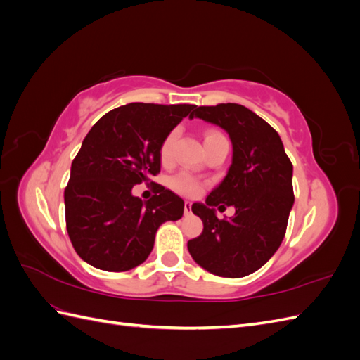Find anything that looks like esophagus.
Listing matches in <instances>:
<instances>
[{
  "mask_svg": "<svg viewBox=\"0 0 360 360\" xmlns=\"http://www.w3.org/2000/svg\"><path fill=\"white\" fill-rule=\"evenodd\" d=\"M192 212V202L191 201H184V213L189 214Z\"/></svg>",
  "mask_w": 360,
  "mask_h": 360,
  "instance_id": "34e87169",
  "label": "esophagus"
}]
</instances>
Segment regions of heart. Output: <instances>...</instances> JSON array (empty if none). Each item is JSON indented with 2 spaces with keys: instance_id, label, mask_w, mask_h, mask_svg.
<instances>
[{
  "instance_id": "1",
  "label": "heart",
  "mask_w": 360,
  "mask_h": 360,
  "mask_svg": "<svg viewBox=\"0 0 360 360\" xmlns=\"http://www.w3.org/2000/svg\"><path fill=\"white\" fill-rule=\"evenodd\" d=\"M216 135H222V134L217 132V130H209V132L205 134V139L216 136ZM176 138H177L176 130H172V132H169L165 138H163L162 144H160V150H159L162 162H168L171 159ZM169 184L174 191H177L181 195H186V197H197V195L202 191L201 180L192 176V174H189V172H179L177 176H174L171 179Z\"/></svg>"
}]
</instances>
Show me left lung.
Segmentation results:
<instances>
[{
    "instance_id": "left-lung-1",
    "label": "left lung",
    "mask_w": 360,
    "mask_h": 360,
    "mask_svg": "<svg viewBox=\"0 0 360 360\" xmlns=\"http://www.w3.org/2000/svg\"><path fill=\"white\" fill-rule=\"evenodd\" d=\"M193 117L230 135L233 162L205 204L192 205L204 230L188 242L189 254L213 275L242 278L263 267L285 236L294 204L291 160L276 130L243 105L200 106ZM221 203L236 207L230 220L217 219Z\"/></svg>"
}]
</instances>
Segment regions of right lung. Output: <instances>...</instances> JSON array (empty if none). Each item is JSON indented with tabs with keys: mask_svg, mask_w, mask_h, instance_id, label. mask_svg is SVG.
Here are the masks:
<instances>
[{
	"mask_svg": "<svg viewBox=\"0 0 360 360\" xmlns=\"http://www.w3.org/2000/svg\"><path fill=\"white\" fill-rule=\"evenodd\" d=\"M195 105L129 103L106 112L82 141L64 191L66 228L85 263L126 271L144 263L158 228L183 216V200L156 184L143 201L132 188L160 172V144ZM155 183V181H151Z\"/></svg>",
	"mask_w": 360,
	"mask_h": 360,
	"instance_id": "1",
	"label": "right lung"
}]
</instances>
